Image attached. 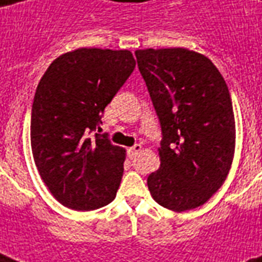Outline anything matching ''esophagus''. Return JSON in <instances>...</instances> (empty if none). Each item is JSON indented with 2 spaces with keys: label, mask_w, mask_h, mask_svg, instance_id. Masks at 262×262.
Masks as SVG:
<instances>
[{
  "label": "esophagus",
  "mask_w": 262,
  "mask_h": 262,
  "mask_svg": "<svg viewBox=\"0 0 262 262\" xmlns=\"http://www.w3.org/2000/svg\"><path fill=\"white\" fill-rule=\"evenodd\" d=\"M140 151H141V145H140V144H135L133 147H130L129 149H127V154H129L130 158H135Z\"/></svg>",
  "instance_id": "1"
}]
</instances>
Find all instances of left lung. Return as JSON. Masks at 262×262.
Wrapping results in <instances>:
<instances>
[{
  "mask_svg": "<svg viewBox=\"0 0 262 262\" xmlns=\"http://www.w3.org/2000/svg\"><path fill=\"white\" fill-rule=\"evenodd\" d=\"M162 127L159 170L148 175L156 203L193 209L227 177L235 148L228 87L211 59L186 49L136 51Z\"/></svg>",
  "mask_w": 262,
  "mask_h": 262,
  "instance_id": "obj_1",
  "label": "left lung"
}]
</instances>
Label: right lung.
<instances>
[{
  "label": "right lung",
  "instance_id": "right-lung-1",
  "mask_svg": "<svg viewBox=\"0 0 262 262\" xmlns=\"http://www.w3.org/2000/svg\"><path fill=\"white\" fill-rule=\"evenodd\" d=\"M135 67L127 50L79 49L54 59L39 81L31 148L43 182L65 207L92 211L115 199L125 149L95 132Z\"/></svg>",
  "mask_w": 262,
  "mask_h": 262
}]
</instances>
